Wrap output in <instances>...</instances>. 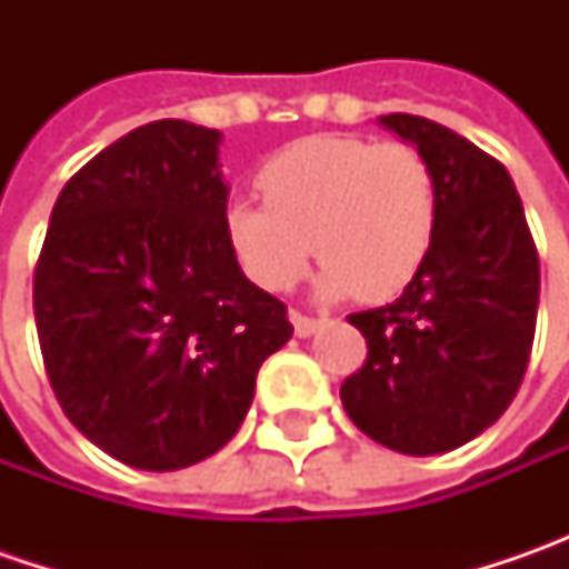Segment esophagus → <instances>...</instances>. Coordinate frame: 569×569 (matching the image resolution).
Instances as JSON below:
<instances>
[{"label": "esophagus", "mask_w": 569, "mask_h": 569, "mask_svg": "<svg viewBox=\"0 0 569 569\" xmlns=\"http://www.w3.org/2000/svg\"><path fill=\"white\" fill-rule=\"evenodd\" d=\"M291 322H295L297 336H300V339H307V336H313V332H317L319 322H322V319L307 317V313H300V310H295V313H291Z\"/></svg>", "instance_id": "34e87169"}]
</instances>
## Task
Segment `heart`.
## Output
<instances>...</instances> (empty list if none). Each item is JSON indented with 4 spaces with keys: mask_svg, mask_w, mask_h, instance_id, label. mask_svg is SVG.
I'll use <instances>...</instances> for the list:
<instances>
[{
    "mask_svg": "<svg viewBox=\"0 0 569 569\" xmlns=\"http://www.w3.org/2000/svg\"><path fill=\"white\" fill-rule=\"evenodd\" d=\"M256 187L266 202H228L224 233L266 291H291L319 256L326 295L377 303L402 295L433 247L440 189L415 144L310 136L259 167Z\"/></svg>",
    "mask_w": 569,
    "mask_h": 569,
    "instance_id": "b5f03b06",
    "label": "heart"
}]
</instances>
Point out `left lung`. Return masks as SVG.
<instances>
[{
	"label": "left lung",
	"mask_w": 569,
	"mask_h": 569,
	"mask_svg": "<svg viewBox=\"0 0 569 569\" xmlns=\"http://www.w3.org/2000/svg\"><path fill=\"white\" fill-rule=\"evenodd\" d=\"M380 122L430 161L440 218L402 297L348 317L367 361L341 382V405L370 440L433 456L488 430L519 392L536 339L538 250L497 158L425 117Z\"/></svg>",
	"instance_id": "8db88e82"
}]
</instances>
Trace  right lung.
Wrapping results in <instances>:
<instances>
[{
	"label": "right lung",
	"mask_w": 569,
	"mask_h": 569,
	"mask_svg": "<svg viewBox=\"0 0 569 569\" xmlns=\"http://www.w3.org/2000/svg\"><path fill=\"white\" fill-rule=\"evenodd\" d=\"M218 142L158 120L103 148L59 192L33 269L56 399L132 469H187L224 447L295 332L230 250Z\"/></svg>",
	"instance_id": "obj_1"
}]
</instances>
